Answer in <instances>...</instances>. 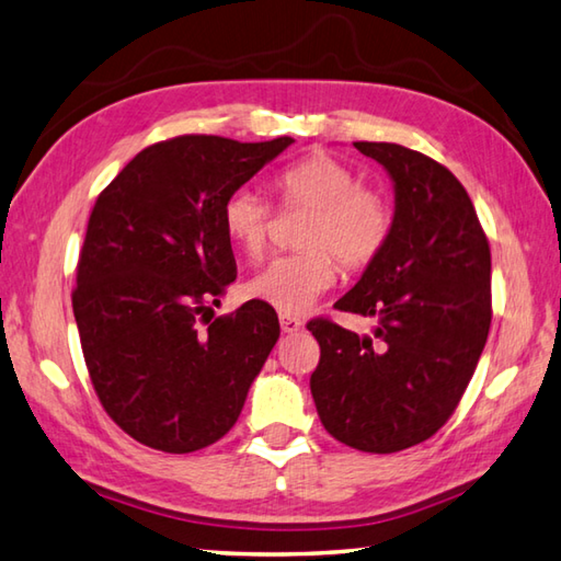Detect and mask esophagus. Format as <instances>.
Returning a JSON list of instances; mask_svg holds the SVG:
<instances>
[{
	"label": "esophagus",
	"instance_id": "1",
	"mask_svg": "<svg viewBox=\"0 0 561 561\" xmlns=\"http://www.w3.org/2000/svg\"><path fill=\"white\" fill-rule=\"evenodd\" d=\"M280 330L285 334L300 332L302 330V320H300V317H295V314H280Z\"/></svg>",
	"mask_w": 561,
	"mask_h": 561
}]
</instances>
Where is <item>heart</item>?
<instances>
[{"label": "heart", "instance_id": "heart-1", "mask_svg": "<svg viewBox=\"0 0 561 561\" xmlns=\"http://www.w3.org/2000/svg\"><path fill=\"white\" fill-rule=\"evenodd\" d=\"M273 187L285 209H308L298 234L302 249L273 259L251 276L247 295L298 314L334 283L336 261L346 271H362L380 256L393 231V209L330 153L305 156L283 168ZM221 227L241 253L259 259L268 247L271 207L256 190L239 187L221 205Z\"/></svg>", "mask_w": 561, "mask_h": 561}]
</instances>
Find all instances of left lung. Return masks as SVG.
I'll list each match as a JSON object with an SVG mask.
<instances>
[{"label": "left lung", "instance_id": "obj_1", "mask_svg": "<svg viewBox=\"0 0 561 561\" xmlns=\"http://www.w3.org/2000/svg\"><path fill=\"white\" fill-rule=\"evenodd\" d=\"M396 190L393 231L336 310L374 317L358 336L317 317L310 390L324 430L358 451L430 439L457 410L491 327V249L467 190L398 144L356 141Z\"/></svg>", "mask_w": 561, "mask_h": 561}]
</instances>
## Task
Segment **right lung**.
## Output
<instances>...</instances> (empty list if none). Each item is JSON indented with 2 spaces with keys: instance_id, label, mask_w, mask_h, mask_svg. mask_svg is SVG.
Segmentation results:
<instances>
[{
  "instance_id": "obj_1",
  "label": "right lung",
  "mask_w": 561,
  "mask_h": 561,
  "mask_svg": "<svg viewBox=\"0 0 561 561\" xmlns=\"http://www.w3.org/2000/svg\"><path fill=\"white\" fill-rule=\"evenodd\" d=\"M290 144L175 136L136 153L92 207L72 312L102 408L146 447L225 437L278 342L266 302L205 310L237 278L221 205Z\"/></svg>"
}]
</instances>
